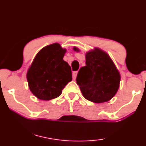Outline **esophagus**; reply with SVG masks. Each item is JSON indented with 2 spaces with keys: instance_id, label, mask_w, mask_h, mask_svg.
I'll return each instance as SVG.
<instances>
[{
  "instance_id": "esophagus-1",
  "label": "esophagus",
  "mask_w": 146,
  "mask_h": 146,
  "mask_svg": "<svg viewBox=\"0 0 146 146\" xmlns=\"http://www.w3.org/2000/svg\"><path fill=\"white\" fill-rule=\"evenodd\" d=\"M77 74H78V71L73 72V73H72V78H73L74 80H75L76 78V76H77Z\"/></svg>"
}]
</instances>
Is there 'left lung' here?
<instances>
[{
    "label": "left lung",
    "mask_w": 146,
    "mask_h": 146,
    "mask_svg": "<svg viewBox=\"0 0 146 146\" xmlns=\"http://www.w3.org/2000/svg\"><path fill=\"white\" fill-rule=\"evenodd\" d=\"M120 79V74L109 56L96 49L86 54V66L78 71L76 82L86 99L101 103L109 101L117 93Z\"/></svg>",
    "instance_id": "8db88e82"
}]
</instances>
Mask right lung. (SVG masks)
<instances>
[{"label":"right lung","instance_id":"obj_1","mask_svg":"<svg viewBox=\"0 0 146 146\" xmlns=\"http://www.w3.org/2000/svg\"><path fill=\"white\" fill-rule=\"evenodd\" d=\"M65 52L60 44L54 43L35 56L27 78L30 90L37 98L49 101L58 97L72 80L70 66L63 60Z\"/></svg>","mask_w":146,"mask_h":146}]
</instances>
